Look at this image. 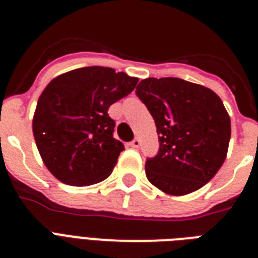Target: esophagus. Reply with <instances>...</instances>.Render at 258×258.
<instances>
[{"instance_id":"1","label":"esophagus","mask_w":258,"mask_h":258,"mask_svg":"<svg viewBox=\"0 0 258 258\" xmlns=\"http://www.w3.org/2000/svg\"><path fill=\"white\" fill-rule=\"evenodd\" d=\"M140 146H141V141L138 140V138H136V140H133L131 142V147H132V149H138Z\"/></svg>"}]
</instances>
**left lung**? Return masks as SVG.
Returning a JSON list of instances; mask_svg holds the SVG:
<instances>
[{"instance_id": "8db88e82", "label": "left lung", "mask_w": 258, "mask_h": 258, "mask_svg": "<svg viewBox=\"0 0 258 258\" xmlns=\"http://www.w3.org/2000/svg\"><path fill=\"white\" fill-rule=\"evenodd\" d=\"M136 94L155 120L159 152L146 175L163 192L181 197L213 178L226 159L231 122L213 90L177 77L142 80Z\"/></svg>"}]
</instances>
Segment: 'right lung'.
Wrapping results in <instances>:
<instances>
[{
    "label": "right lung",
    "mask_w": 258,
    "mask_h": 258,
    "mask_svg": "<svg viewBox=\"0 0 258 258\" xmlns=\"http://www.w3.org/2000/svg\"><path fill=\"white\" fill-rule=\"evenodd\" d=\"M138 79L113 68H77L52 79L40 95L32 129L42 161L56 179L90 186L106 179L124 145L107 111Z\"/></svg>",
    "instance_id": "right-lung-1"
}]
</instances>
